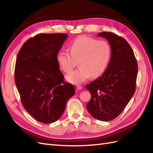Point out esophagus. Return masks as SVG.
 <instances>
[{"label": "esophagus", "instance_id": "1", "mask_svg": "<svg viewBox=\"0 0 153 153\" xmlns=\"http://www.w3.org/2000/svg\"><path fill=\"white\" fill-rule=\"evenodd\" d=\"M76 88V89H78V90H81L82 89V87L81 85H77Z\"/></svg>", "mask_w": 153, "mask_h": 153}]
</instances>
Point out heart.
I'll use <instances>...</instances> for the list:
<instances>
[{"label":"heart","instance_id":"1","mask_svg":"<svg viewBox=\"0 0 153 153\" xmlns=\"http://www.w3.org/2000/svg\"><path fill=\"white\" fill-rule=\"evenodd\" d=\"M69 53L61 50L57 53L58 65L66 73H70L78 61L79 69L66 76L73 84H79L90 76L98 78L107 68L111 58L110 45L105 40H98L86 36H78L69 46Z\"/></svg>","mask_w":153,"mask_h":153}]
</instances>
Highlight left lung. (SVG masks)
I'll return each instance as SVG.
<instances>
[{"instance_id":"1","label":"left lung","mask_w":153,"mask_h":153,"mask_svg":"<svg viewBox=\"0 0 153 153\" xmlns=\"http://www.w3.org/2000/svg\"><path fill=\"white\" fill-rule=\"evenodd\" d=\"M98 36L108 41L112 53L103 75L85 86L91 94L86 107L95 119L108 121L123 112L135 93L138 66L131 47L124 38L109 32Z\"/></svg>"}]
</instances>
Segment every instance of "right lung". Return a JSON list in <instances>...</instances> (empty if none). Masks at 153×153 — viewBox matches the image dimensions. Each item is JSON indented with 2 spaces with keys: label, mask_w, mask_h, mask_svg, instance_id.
<instances>
[{
  "label": "right lung",
  "mask_w": 153,
  "mask_h": 153,
  "mask_svg": "<svg viewBox=\"0 0 153 153\" xmlns=\"http://www.w3.org/2000/svg\"><path fill=\"white\" fill-rule=\"evenodd\" d=\"M66 34H39L18 53L15 80L22 103L36 121L52 123L61 117L74 86L64 81L56 56Z\"/></svg>",
  "instance_id": "right-lung-1"
}]
</instances>
